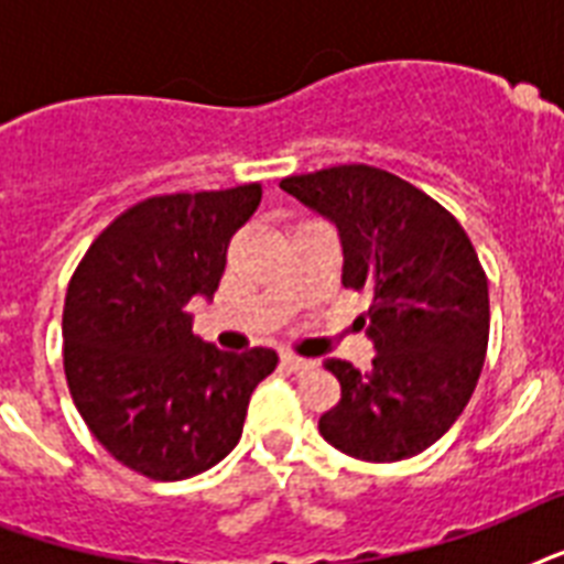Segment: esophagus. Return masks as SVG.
<instances>
[{
	"instance_id": "esophagus-1",
	"label": "esophagus",
	"mask_w": 564,
	"mask_h": 564,
	"mask_svg": "<svg viewBox=\"0 0 564 564\" xmlns=\"http://www.w3.org/2000/svg\"><path fill=\"white\" fill-rule=\"evenodd\" d=\"M281 362L290 371H307V369H313V366H316V362L307 360V357H299V354H292V351H283Z\"/></svg>"
}]
</instances>
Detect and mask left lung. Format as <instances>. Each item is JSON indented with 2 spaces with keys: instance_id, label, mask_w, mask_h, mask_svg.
Wrapping results in <instances>:
<instances>
[{
  "instance_id": "obj_1",
  "label": "left lung",
  "mask_w": 564,
  "mask_h": 564,
  "mask_svg": "<svg viewBox=\"0 0 564 564\" xmlns=\"http://www.w3.org/2000/svg\"><path fill=\"white\" fill-rule=\"evenodd\" d=\"M281 189L336 221L343 283L369 290V371L325 360L343 398L318 433L362 463H401L451 430L480 380L489 281L451 213L392 172L348 163L290 175Z\"/></svg>"
}]
</instances>
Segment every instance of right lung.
Listing matches in <instances>:
<instances>
[{"instance_id": "1", "label": "right lung", "mask_w": 564, "mask_h": 564, "mask_svg": "<svg viewBox=\"0 0 564 564\" xmlns=\"http://www.w3.org/2000/svg\"><path fill=\"white\" fill-rule=\"evenodd\" d=\"M260 195L242 184L137 202L93 239L66 286L69 394L99 445L149 480H187L225 459L254 386L278 366L272 348L202 343L187 313L216 292Z\"/></svg>"}]
</instances>
